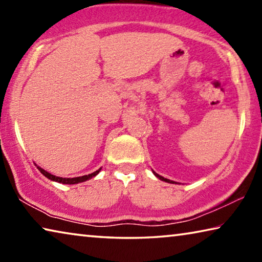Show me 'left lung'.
Returning a JSON list of instances; mask_svg holds the SVG:
<instances>
[{
  "instance_id": "8db88e82",
  "label": "left lung",
  "mask_w": 262,
  "mask_h": 262,
  "mask_svg": "<svg viewBox=\"0 0 262 262\" xmlns=\"http://www.w3.org/2000/svg\"><path fill=\"white\" fill-rule=\"evenodd\" d=\"M155 173V172H154ZM155 176L157 177V178H159L161 180H163V181H166V183H174V181H171V180H168V179H166V178H164V177H162V176H159V174H157V173H155Z\"/></svg>"
}]
</instances>
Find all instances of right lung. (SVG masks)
Returning a JSON list of instances; mask_svg holds the SVG:
<instances>
[{"mask_svg": "<svg viewBox=\"0 0 262 262\" xmlns=\"http://www.w3.org/2000/svg\"><path fill=\"white\" fill-rule=\"evenodd\" d=\"M37 167H38V170L40 171L41 173L46 177V178L51 179V180H53V181H57V183H61V184H69V185L78 184V183H83V181L91 179L92 177H95V176L98 174V173H99V171H100V168H99V170H97L96 172H94V173L88 174V176H82V177H76V178H61V177H56V176H53V174H51L50 172L45 171V170H43V168H41L40 166H37Z\"/></svg>", "mask_w": 262, "mask_h": 262, "instance_id": "right-lung-1", "label": "right lung"}]
</instances>
